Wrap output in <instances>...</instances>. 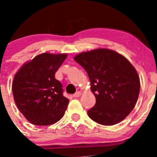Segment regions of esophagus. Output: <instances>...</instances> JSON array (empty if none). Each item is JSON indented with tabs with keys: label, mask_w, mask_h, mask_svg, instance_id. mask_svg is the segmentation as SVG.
Returning <instances> with one entry per match:
<instances>
[{
	"label": "esophagus",
	"mask_w": 157,
	"mask_h": 157,
	"mask_svg": "<svg viewBox=\"0 0 157 157\" xmlns=\"http://www.w3.org/2000/svg\"><path fill=\"white\" fill-rule=\"evenodd\" d=\"M80 95H81V93H80V91H77V92H76L75 94H74V95H73V97H75V98H77V97H80Z\"/></svg>",
	"instance_id": "34e87169"
}]
</instances>
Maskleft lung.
Instances as JSON below:
<instances>
[{
    "mask_svg": "<svg viewBox=\"0 0 157 157\" xmlns=\"http://www.w3.org/2000/svg\"><path fill=\"white\" fill-rule=\"evenodd\" d=\"M74 60L86 71L96 104L87 111L97 124L112 126L121 122L134 108L140 94V78L127 58L109 49L79 54Z\"/></svg>",
    "mask_w": 157,
    "mask_h": 157,
    "instance_id": "1",
    "label": "left lung"
}]
</instances>
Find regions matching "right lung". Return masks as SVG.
I'll return each instance as SVG.
<instances>
[{"instance_id":"1","label":"right lung","mask_w":157,"mask_h":157,"mask_svg":"<svg viewBox=\"0 0 157 157\" xmlns=\"http://www.w3.org/2000/svg\"><path fill=\"white\" fill-rule=\"evenodd\" d=\"M66 54L37 55L17 72L12 92L17 106L26 119L37 126H48L63 117L69 100L63 97V86L55 73Z\"/></svg>"}]
</instances>
